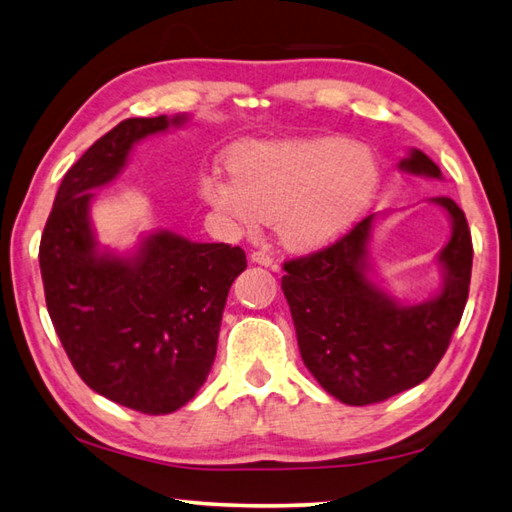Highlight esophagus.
I'll use <instances>...</instances> for the list:
<instances>
[{
    "instance_id": "1",
    "label": "esophagus",
    "mask_w": 512,
    "mask_h": 512,
    "mask_svg": "<svg viewBox=\"0 0 512 512\" xmlns=\"http://www.w3.org/2000/svg\"><path fill=\"white\" fill-rule=\"evenodd\" d=\"M250 262L262 264V266H273L275 259L271 253H266V250H253V253H250Z\"/></svg>"
}]
</instances>
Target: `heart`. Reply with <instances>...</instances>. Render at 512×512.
<instances>
[{"instance_id":"heart-1","label":"heart","mask_w":512,"mask_h":512,"mask_svg":"<svg viewBox=\"0 0 512 512\" xmlns=\"http://www.w3.org/2000/svg\"><path fill=\"white\" fill-rule=\"evenodd\" d=\"M235 178L210 173L201 194L223 219L255 228L273 221L291 248L341 237L368 210L379 187L372 153L345 140L250 144L232 158Z\"/></svg>"}]
</instances>
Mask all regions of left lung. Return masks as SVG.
<instances>
[{
  "mask_svg": "<svg viewBox=\"0 0 512 512\" xmlns=\"http://www.w3.org/2000/svg\"><path fill=\"white\" fill-rule=\"evenodd\" d=\"M400 169L440 178L438 164L411 151ZM452 219L440 253L443 289L422 305H400L368 277L366 216L332 244L284 262L282 291L296 325L300 357L320 386L350 406L384 402L418 386L438 366L461 323L472 275V235L461 207L436 196Z\"/></svg>",
  "mask_w": 512,
  "mask_h": 512,
  "instance_id": "8db88e82",
  "label": "left lung"
}]
</instances>
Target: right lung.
<instances>
[{
	"instance_id": "right-lung-1",
	"label": "right lung",
	"mask_w": 512,
	"mask_h": 512,
	"mask_svg": "<svg viewBox=\"0 0 512 512\" xmlns=\"http://www.w3.org/2000/svg\"><path fill=\"white\" fill-rule=\"evenodd\" d=\"M185 119L133 117L99 137L65 173L40 239L47 311L74 370L94 393L146 415L178 411L205 384L246 253L155 232L135 257L101 255L88 210L135 142Z\"/></svg>"
}]
</instances>
